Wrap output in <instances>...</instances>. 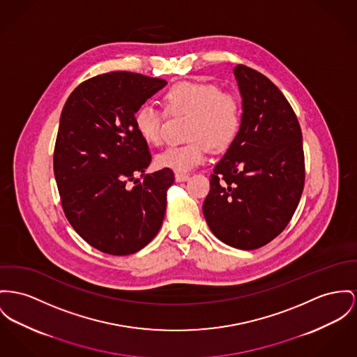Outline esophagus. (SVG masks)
<instances>
[{"mask_svg": "<svg viewBox=\"0 0 357 357\" xmlns=\"http://www.w3.org/2000/svg\"><path fill=\"white\" fill-rule=\"evenodd\" d=\"M174 178H176L177 183H183V181H187L190 178V176L188 174H183V173H176Z\"/></svg>", "mask_w": 357, "mask_h": 357, "instance_id": "obj_1", "label": "esophagus"}]
</instances>
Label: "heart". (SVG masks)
I'll list each match as a JSON object with an SVG mask.
<instances>
[{"label": "heart", "instance_id": "1", "mask_svg": "<svg viewBox=\"0 0 357 357\" xmlns=\"http://www.w3.org/2000/svg\"><path fill=\"white\" fill-rule=\"evenodd\" d=\"M164 100L167 112L190 115V142L165 149L155 157L157 167L187 173L206 161L208 144L223 150L236 141L242 123V105L236 93L208 82H181L173 85ZM162 119L164 112L153 104H143L135 112L134 124L144 142H161Z\"/></svg>", "mask_w": 357, "mask_h": 357}]
</instances>
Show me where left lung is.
<instances>
[{
  "instance_id": "8db88e82",
  "label": "left lung",
  "mask_w": 357,
  "mask_h": 357,
  "mask_svg": "<svg viewBox=\"0 0 357 357\" xmlns=\"http://www.w3.org/2000/svg\"><path fill=\"white\" fill-rule=\"evenodd\" d=\"M234 75L242 123L215 165L203 214L215 237L253 250L289 223L305 187V154L299 121L279 88L245 65Z\"/></svg>"
}]
</instances>
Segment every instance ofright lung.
<instances>
[{
	"instance_id": "obj_1",
	"label": "right lung",
	"mask_w": 357,
	"mask_h": 357,
	"mask_svg": "<svg viewBox=\"0 0 357 357\" xmlns=\"http://www.w3.org/2000/svg\"><path fill=\"white\" fill-rule=\"evenodd\" d=\"M165 85L138 73H105L79 84L62 109L54 149L62 208L78 236L100 252L132 255L162 226L174 174L144 173L151 155L134 116Z\"/></svg>"
}]
</instances>
